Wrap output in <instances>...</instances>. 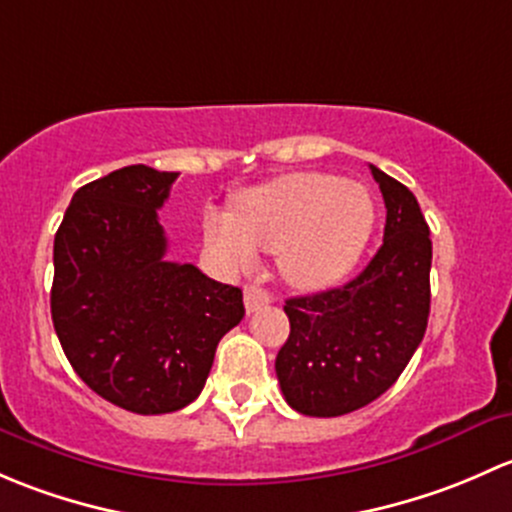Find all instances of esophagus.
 I'll list each match as a JSON object with an SVG mask.
<instances>
[{"mask_svg": "<svg viewBox=\"0 0 512 512\" xmlns=\"http://www.w3.org/2000/svg\"><path fill=\"white\" fill-rule=\"evenodd\" d=\"M268 303H271V295H268V291H263V288H258V286L244 288L246 313H256V310H261L263 305H268Z\"/></svg>", "mask_w": 512, "mask_h": 512, "instance_id": "obj_1", "label": "esophagus"}]
</instances>
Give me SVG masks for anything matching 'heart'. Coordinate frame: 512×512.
I'll return each instance as SVG.
<instances>
[{
  "label": "heart",
  "mask_w": 512,
  "mask_h": 512,
  "mask_svg": "<svg viewBox=\"0 0 512 512\" xmlns=\"http://www.w3.org/2000/svg\"><path fill=\"white\" fill-rule=\"evenodd\" d=\"M374 202L362 184L328 172H288L246 189L234 209L204 214V244L224 268L254 271L256 251L278 256L288 286L328 291L367 249Z\"/></svg>",
  "instance_id": "1"
}]
</instances>
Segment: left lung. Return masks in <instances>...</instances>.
<instances>
[{
    "label": "left lung",
    "instance_id": "left-lung-1",
    "mask_svg": "<svg viewBox=\"0 0 512 512\" xmlns=\"http://www.w3.org/2000/svg\"><path fill=\"white\" fill-rule=\"evenodd\" d=\"M387 207L384 241L365 271L333 291L288 298L278 350L281 392L305 416H342L387 392L429 323V224L402 182L370 165Z\"/></svg>",
    "mask_w": 512,
    "mask_h": 512
}]
</instances>
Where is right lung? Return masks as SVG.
Returning <instances> with one entry per match:
<instances>
[{
  "label": "right lung",
  "mask_w": 512,
  "mask_h": 512,
  "mask_svg": "<svg viewBox=\"0 0 512 512\" xmlns=\"http://www.w3.org/2000/svg\"><path fill=\"white\" fill-rule=\"evenodd\" d=\"M177 172L130 165L73 194L54 239L51 318L78 377L115 407L167 414L204 389L239 288L167 261L157 209Z\"/></svg>",
  "instance_id": "1"
}]
</instances>
